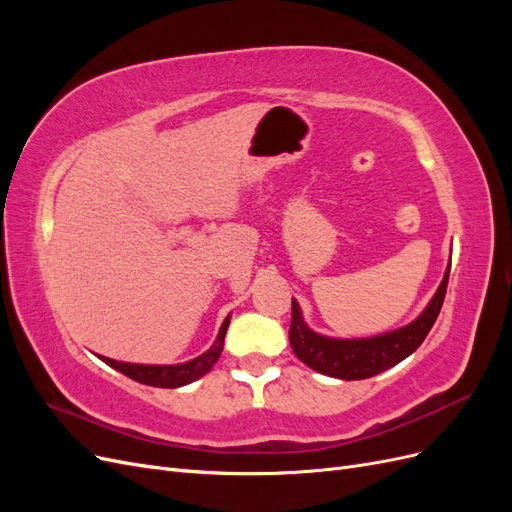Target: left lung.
Instances as JSON below:
<instances>
[{
    "instance_id": "obj_1",
    "label": "left lung",
    "mask_w": 512,
    "mask_h": 512,
    "mask_svg": "<svg viewBox=\"0 0 512 512\" xmlns=\"http://www.w3.org/2000/svg\"><path fill=\"white\" fill-rule=\"evenodd\" d=\"M448 273H451V262H448V269L444 271L442 284L438 286L436 294H433V299L421 316L406 324V327L376 337L335 339L314 333L305 324L299 303L292 299V320L288 331L290 346L294 354L307 367L318 371V374L339 380H365L376 376L380 371L404 361L406 356H410L423 344V339L431 331L433 322H436L442 309L448 286Z\"/></svg>"
}]
</instances>
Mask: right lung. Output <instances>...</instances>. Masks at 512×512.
I'll use <instances>...</instances> for the list:
<instances>
[{
  "instance_id": "obj_1",
  "label": "right lung",
  "mask_w": 512,
  "mask_h": 512,
  "mask_svg": "<svg viewBox=\"0 0 512 512\" xmlns=\"http://www.w3.org/2000/svg\"><path fill=\"white\" fill-rule=\"evenodd\" d=\"M230 324V316H226V320L222 322L220 333L215 337L213 346L203 352L196 359L188 361V363H179V365H138V363H121V361H113L106 359V356H100V359L111 365L113 369L121 371L123 376H128L141 384H149V386H158V389H177V386L190 384L194 380H198L200 376H205L207 371L218 363L222 348H224V337L228 331Z\"/></svg>"
}]
</instances>
